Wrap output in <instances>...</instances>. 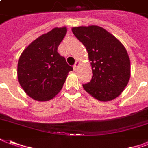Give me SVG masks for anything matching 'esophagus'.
<instances>
[{"label":"esophagus","instance_id":"esophagus-1","mask_svg":"<svg viewBox=\"0 0 148 148\" xmlns=\"http://www.w3.org/2000/svg\"><path fill=\"white\" fill-rule=\"evenodd\" d=\"M79 65V62L78 61H76V62H75V65H73V69H74L75 70L76 69L78 68Z\"/></svg>","mask_w":148,"mask_h":148}]
</instances>
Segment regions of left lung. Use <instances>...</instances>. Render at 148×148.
I'll return each mask as SVG.
<instances>
[{
    "label": "left lung",
    "instance_id": "left-lung-1",
    "mask_svg": "<svg viewBox=\"0 0 148 148\" xmlns=\"http://www.w3.org/2000/svg\"><path fill=\"white\" fill-rule=\"evenodd\" d=\"M85 46L93 70L85 90L101 101H109L122 94L130 78V61L125 47L112 34L97 25L72 29Z\"/></svg>",
    "mask_w": 148,
    "mask_h": 148
}]
</instances>
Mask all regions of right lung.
Listing matches in <instances>:
<instances>
[{
  "label": "right lung",
  "instance_id": "right-lung-1",
  "mask_svg": "<svg viewBox=\"0 0 148 148\" xmlns=\"http://www.w3.org/2000/svg\"><path fill=\"white\" fill-rule=\"evenodd\" d=\"M66 33V27L54 28L33 41L20 55L18 79L31 98L39 101L54 98L73 70L58 52Z\"/></svg>",
  "mask_w": 148,
  "mask_h": 148
}]
</instances>
